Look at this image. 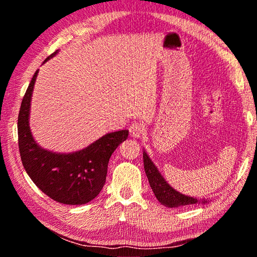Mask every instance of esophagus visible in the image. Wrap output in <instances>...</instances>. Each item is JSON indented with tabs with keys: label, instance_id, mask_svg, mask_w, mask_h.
<instances>
[{
	"label": "esophagus",
	"instance_id": "34e87169",
	"mask_svg": "<svg viewBox=\"0 0 257 257\" xmlns=\"http://www.w3.org/2000/svg\"><path fill=\"white\" fill-rule=\"evenodd\" d=\"M129 132H130V135H132V137H134V138H141L143 135H144L145 129H144V127H143L142 124L133 123L132 125H130Z\"/></svg>",
	"mask_w": 257,
	"mask_h": 257
}]
</instances>
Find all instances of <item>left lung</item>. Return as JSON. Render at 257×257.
<instances>
[{"mask_svg":"<svg viewBox=\"0 0 257 257\" xmlns=\"http://www.w3.org/2000/svg\"><path fill=\"white\" fill-rule=\"evenodd\" d=\"M143 158H144V169L145 173L149 179L150 186L155 197L158 201L168 207H184L187 205H193V204H207L210 203L208 199L205 198H196L188 195L181 194L180 191L176 190L173 187L168 184L164 177L161 175L159 169L151 160L149 154L144 150L143 152Z\"/></svg>","mask_w":257,"mask_h":257,"instance_id":"8db88e82","label":"left lung"}]
</instances>
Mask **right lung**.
<instances>
[{
    "mask_svg": "<svg viewBox=\"0 0 257 257\" xmlns=\"http://www.w3.org/2000/svg\"><path fill=\"white\" fill-rule=\"evenodd\" d=\"M59 53L47 56L44 63ZM38 70L35 72L21 102L18 138L21 161L30 179L50 198L61 204L81 205L102 190L113 152L128 138L129 130L108 133L87 147L70 153L45 150L35 141L29 125L30 105Z\"/></svg>",
    "mask_w": 257,
    "mask_h": 257,
    "instance_id": "obj_1",
    "label": "right lung"
}]
</instances>
